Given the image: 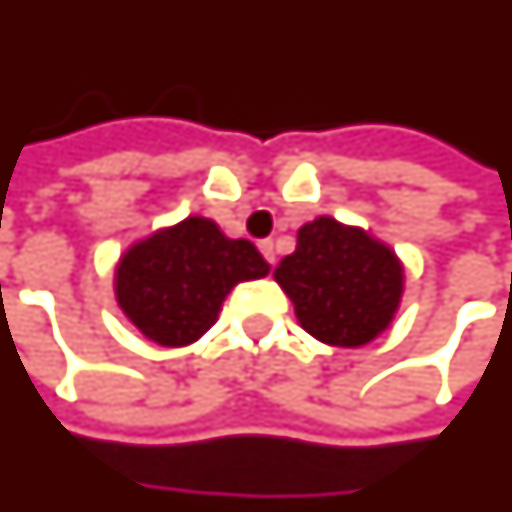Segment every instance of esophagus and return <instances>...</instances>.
<instances>
[{"instance_id":"34e87169","label":"esophagus","mask_w":512,"mask_h":512,"mask_svg":"<svg viewBox=\"0 0 512 512\" xmlns=\"http://www.w3.org/2000/svg\"><path fill=\"white\" fill-rule=\"evenodd\" d=\"M259 251H261V256H264V259L270 261V264H275V242H272V240H261L259 242Z\"/></svg>"}]
</instances>
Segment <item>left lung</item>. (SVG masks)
I'll list each match as a JSON object with an SVG mask.
<instances>
[{
    "label": "left lung",
    "instance_id": "left-lung-1",
    "mask_svg": "<svg viewBox=\"0 0 512 512\" xmlns=\"http://www.w3.org/2000/svg\"><path fill=\"white\" fill-rule=\"evenodd\" d=\"M302 330L330 346H365L393 322L404 267L384 242L335 218L305 223L297 248L275 267Z\"/></svg>",
    "mask_w": 512,
    "mask_h": 512
}]
</instances>
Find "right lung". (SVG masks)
<instances>
[{"label":"right lung","instance_id":"right-lung-1","mask_svg":"<svg viewBox=\"0 0 512 512\" xmlns=\"http://www.w3.org/2000/svg\"><path fill=\"white\" fill-rule=\"evenodd\" d=\"M270 272L256 245L229 240L210 218H185L130 245L114 292L122 313L149 341L188 346L210 330L226 294Z\"/></svg>","mask_w":512,"mask_h":512}]
</instances>
